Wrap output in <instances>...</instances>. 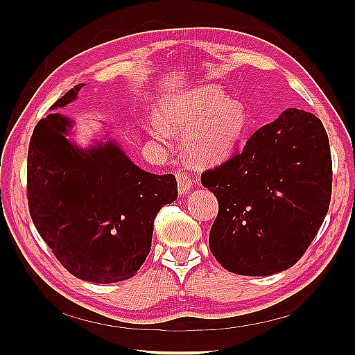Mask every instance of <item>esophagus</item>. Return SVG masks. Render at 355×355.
Masks as SVG:
<instances>
[{
	"label": "esophagus",
	"instance_id": "34e87169",
	"mask_svg": "<svg viewBox=\"0 0 355 355\" xmlns=\"http://www.w3.org/2000/svg\"><path fill=\"white\" fill-rule=\"evenodd\" d=\"M176 179H178L179 194H188L191 187H192L191 178H189L187 173H184V171H178V173H176Z\"/></svg>",
	"mask_w": 355,
	"mask_h": 355
}]
</instances>
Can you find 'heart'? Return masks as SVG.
I'll return each instance as SVG.
<instances>
[{
    "instance_id": "obj_1",
    "label": "heart",
    "mask_w": 355,
    "mask_h": 355,
    "mask_svg": "<svg viewBox=\"0 0 355 355\" xmlns=\"http://www.w3.org/2000/svg\"><path fill=\"white\" fill-rule=\"evenodd\" d=\"M158 114L148 118V135L167 145L171 132H185L184 151L198 164H213L227 158L249 125L245 106L216 85H200L170 94L159 102Z\"/></svg>"
}]
</instances>
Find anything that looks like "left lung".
<instances>
[{
	"label": "left lung",
	"instance_id": "left-lung-1",
	"mask_svg": "<svg viewBox=\"0 0 355 355\" xmlns=\"http://www.w3.org/2000/svg\"><path fill=\"white\" fill-rule=\"evenodd\" d=\"M201 182L219 202L209 244L225 270L261 277L286 271L329 210L327 133L314 114L288 108L257 128L240 154L204 171Z\"/></svg>",
	"mask_w": 355,
	"mask_h": 355
}]
</instances>
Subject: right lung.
<instances>
[{"instance_id": "1", "label": "right lung", "mask_w": 355, "mask_h": 355, "mask_svg": "<svg viewBox=\"0 0 355 355\" xmlns=\"http://www.w3.org/2000/svg\"><path fill=\"white\" fill-rule=\"evenodd\" d=\"M84 85L69 90L50 110L65 108ZM73 124L53 112L32 133L31 218L72 275L98 284L123 282L149 254L157 213L178 198L176 178L142 170L108 135L80 146L69 137Z\"/></svg>"}]
</instances>
